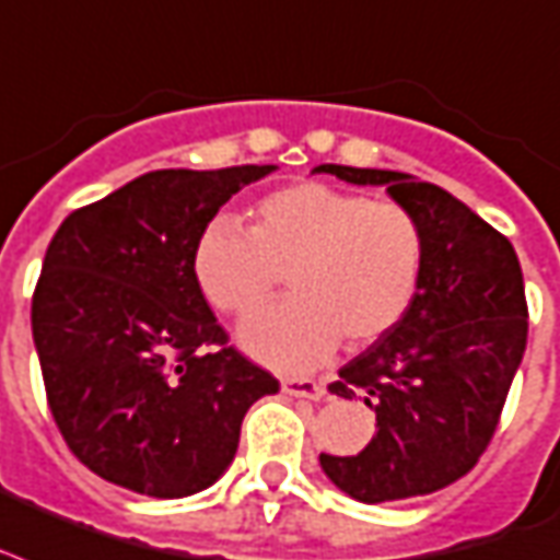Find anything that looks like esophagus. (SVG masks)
<instances>
[{"label": "esophagus", "instance_id": "1", "mask_svg": "<svg viewBox=\"0 0 560 560\" xmlns=\"http://www.w3.org/2000/svg\"><path fill=\"white\" fill-rule=\"evenodd\" d=\"M281 394L299 396V399H323L326 384L311 382V378H281Z\"/></svg>", "mask_w": 560, "mask_h": 560}]
</instances>
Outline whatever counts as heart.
<instances>
[{"label":"heart","instance_id":"1","mask_svg":"<svg viewBox=\"0 0 560 560\" xmlns=\"http://www.w3.org/2000/svg\"><path fill=\"white\" fill-rule=\"evenodd\" d=\"M425 237L405 205L299 182L255 205L252 232L225 217L205 225L194 276L213 305L246 317L288 272L290 302L241 326V347L276 370H311L340 337L366 347L394 331L420 290Z\"/></svg>","mask_w":560,"mask_h":560}]
</instances>
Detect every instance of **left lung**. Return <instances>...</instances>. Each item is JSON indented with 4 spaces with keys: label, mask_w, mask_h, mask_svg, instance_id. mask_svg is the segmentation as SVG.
I'll return each instance as SVG.
<instances>
[{
    "label": "left lung",
    "mask_w": 560,
    "mask_h": 560,
    "mask_svg": "<svg viewBox=\"0 0 560 560\" xmlns=\"http://www.w3.org/2000/svg\"><path fill=\"white\" fill-rule=\"evenodd\" d=\"M314 173L384 187L425 237L420 290L402 323L328 384L373 408V441L343 458L323 452L319 467L366 505L425 497L467 476L497 432L528 337L517 252L460 199L417 176L340 164Z\"/></svg>",
    "instance_id": "1"
}]
</instances>
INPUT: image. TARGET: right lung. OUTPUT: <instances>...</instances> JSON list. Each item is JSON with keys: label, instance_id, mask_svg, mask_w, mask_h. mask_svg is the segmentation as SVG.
Segmentation results:
<instances>
[{"label": "right lung", "instance_id": "right-lung-1", "mask_svg": "<svg viewBox=\"0 0 560 560\" xmlns=\"http://www.w3.org/2000/svg\"><path fill=\"white\" fill-rule=\"evenodd\" d=\"M272 164L155 170L72 211L32 299L46 399L72 455L110 485L182 499L234 460L279 382L241 352L194 276L202 229Z\"/></svg>", "mask_w": 560, "mask_h": 560}]
</instances>
